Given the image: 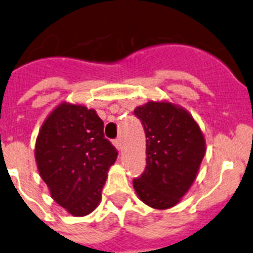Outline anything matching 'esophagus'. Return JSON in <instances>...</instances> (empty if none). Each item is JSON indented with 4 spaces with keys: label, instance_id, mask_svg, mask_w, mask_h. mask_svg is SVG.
<instances>
[{
    "label": "esophagus",
    "instance_id": "obj_1",
    "mask_svg": "<svg viewBox=\"0 0 253 253\" xmlns=\"http://www.w3.org/2000/svg\"><path fill=\"white\" fill-rule=\"evenodd\" d=\"M113 146H115L116 148H117V150H121L122 148V142H121V140H120V138H116L115 141H113Z\"/></svg>",
    "mask_w": 253,
    "mask_h": 253
}]
</instances>
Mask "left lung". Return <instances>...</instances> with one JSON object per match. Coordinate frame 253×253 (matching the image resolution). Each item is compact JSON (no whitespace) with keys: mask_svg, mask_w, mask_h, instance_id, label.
Wrapping results in <instances>:
<instances>
[{"mask_svg":"<svg viewBox=\"0 0 253 253\" xmlns=\"http://www.w3.org/2000/svg\"><path fill=\"white\" fill-rule=\"evenodd\" d=\"M146 133V169L133 180L141 201L156 210L176 206L187 193L206 152L201 128L185 108L150 101L134 108Z\"/></svg>","mask_w":253,"mask_h":253,"instance_id":"obj_1","label":"left lung"}]
</instances>
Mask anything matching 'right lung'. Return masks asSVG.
I'll list each match as a JSON object with an SVG mask.
<instances>
[{
    "label": "right lung",
    "mask_w": 253,
    "mask_h": 253,
    "mask_svg": "<svg viewBox=\"0 0 253 253\" xmlns=\"http://www.w3.org/2000/svg\"><path fill=\"white\" fill-rule=\"evenodd\" d=\"M35 159L51 197L68 213L80 217L100 205L117 151L105 138L103 121L96 111L62 102L42 124Z\"/></svg>",
    "instance_id": "right-lung-1"
}]
</instances>
